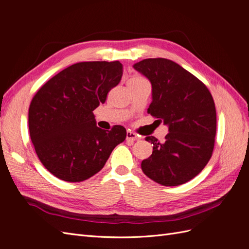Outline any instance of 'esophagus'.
<instances>
[{
	"instance_id": "obj_1",
	"label": "esophagus",
	"mask_w": 249,
	"mask_h": 249,
	"mask_svg": "<svg viewBox=\"0 0 249 249\" xmlns=\"http://www.w3.org/2000/svg\"><path fill=\"white\" fill-rule=\"evenodd\" d=\"M138 139V136L135 133L131 132V131H127L126 132V140H131V141H135Z\"/></svg>"
}]
</instances>
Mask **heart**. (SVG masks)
I'll list each match as a JSON object with an SVG mask.
<instances>
[{"label": "heart", "instance_id": "b5f03b06", "mask_svg": "<svg viewBox=\"0 0 249 249\" xmlns=\"http://www.w3.org/2000/svg\"><path fill=\"white\" fill-rule=\"evenodd\" d=\"M145 80H143L142 78H139V77H136V78H133L129 81V84H135V83H140V82H143Z\"/></svg>", "mask_w": 249, "mask_h": 249}]
</instances>
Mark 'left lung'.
Wrapping results in <instances>:
<instances>
[{
  "instance_id": "left-lung-1",
  "label": "left lung",
  "mask_w": 249,
  "mask_h": 249,
  "mask_svg": "<svg viewBox=\"0 0 249 249\" xmlns=\"http://www.w3.org/2000/svg\"><path fill=\"white\" fill-rule=\"evenodd\" d=\"M133 67L152 84L147 112L165 125L163 142L154 136L153 154L141 163L142 171L163 186H178L196 177L212 157L216 135V109L202 82L178 63L149 58Z\"/></svg>"
}]
</instances>
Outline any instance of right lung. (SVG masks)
Returning <instances> with one entry per match:
<instances>
[{
	"mask_svg": "<svg viewBox=\"0 0 249 249\" xmlns=\"http://www.w3.org/2000/svg\"><path fill=\"white\" fill-rule=\"evenodd\" d=\"M123 77L119 61L80 62L49 80L29 108L30 137L40 162L65 182H82L106 164L126 131L96 126L92 111Z\"/></svg>",
	"mask_w": 249,
	"mask_h": 249,
	"instance_id": "obj_1",
	"label": "right lung"
}]
</instances>
